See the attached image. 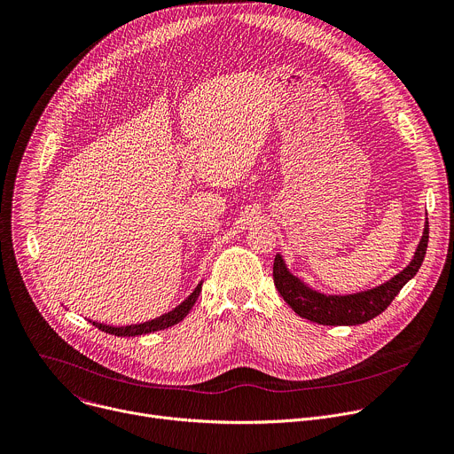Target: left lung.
Returning <instances> with one entry per match:
<instances>
[{"label": "left lung", "mask_w": 454, "mask_h": 454, "mask_svg": "<svg viewBox=\"0 0 454 454\" xmlns=\"http://www.w3.org/2000/svg\"><path fill=\"white\" fill-rule=\"evenodd\" d=\"M427 219L424 224L422 237L417 244L413 258L410 263L392 276L388 281L353 292V294H325L312 286H309L303 279L294 276L286 265L283 256L278 253L274 258L272 278L279 295L285 299V303L303 319L323 326H356L364 325L376 316H380L397 295V292L417 274L424 262L426 247H427Z\"/></svg>", "instance_id": "8db88e82"}]
</instances>
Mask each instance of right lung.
<instances>
[{
	"mask_svg": "<svg viewBox=\"0 0 454 454\" xmlns=\"http://www.w3.org/2000/svg\"><path fill=\"white\" fill-rule=\"evenodd\" d=\"M201 285L203 281H200L196 285V288L189 294L187 299H184L178 307H175L171 312H166L155 319H149L145 323H137V325H126V326H110V325H103V323H96L90 321L98 330L115 335V337H137V335H145V333H153L159 330H166L171 328L175 325H178L180 321H184L187 317V314L192 310L194 303L198 301V295L201 292Z\"/></svg>",
	"mask_w": 454,
	"mask_h": 454,
	"instance_id": "right-lung-1",
	"label": "right lung"
}]
</instances>
